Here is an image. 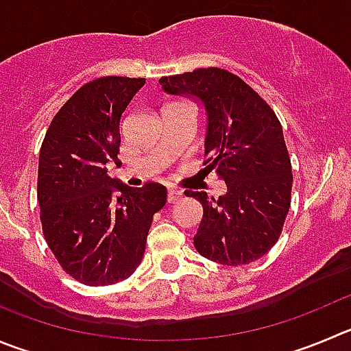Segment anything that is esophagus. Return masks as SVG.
Wrapping results in <instances>:
<instances>
[{
    "mask_svg": "<svg viewBox=\"0 0 351 351\" xmlns=\"http://www.w3.org/2000/svg\"><path fill=\"white\" fill-rule=\"evenodd\" d=\"M183 199V192L178 191V189H169L168 192V201L171 202V204H175V202L182 201Z\"/></svg>",
    "mask_w": 351,
    "mask_h": 351,
    "instance_id": "obj_1",
    "label": "esophagus"
}]
</instances>
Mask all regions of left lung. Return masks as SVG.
<instances>
[{
	"label": "left lung",
	"instance_id": "left-lung-1",
	"mask_svg": "<svg viewBox=\"0 0 351 351\" xmlns=\"http://www.w3.org/2000/svg\"><path fill=\"white\" fill-rule=\"evenodd\" d=\"M159 84L168 93L191 95L204 104V166L227 183V194L218 199L185 192L202 204L195 250L227 267L260 260L282 234L293 191L279 117L250 84L220 67L160 77Z\"/></svg>",
	"mask_w": 351,
	"mask_h": 351
}]
</instances>
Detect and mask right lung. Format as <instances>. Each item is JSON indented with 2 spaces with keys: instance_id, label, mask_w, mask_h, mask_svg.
<instances>
[{
  "instance_id": "right-lung-1",
  "label": "right lung",
  "mask_w": 351,
  "mask_h": 351,
  "mask_svg": "<svg viewBox=\"0 0 351 351\" xmlns=\"http://www.w3.org/2000/svg\"><path fill=\"white\" fill-rule=\"evenodd\" d=\"M143 84L145 77L121 76L83 84L55 114L39 150L43 235L62 270L84 286H112L138 268L152 216L168 197L160 183L131 189L107 176L121 116Z\"/></svg>"
}]
</instances>
